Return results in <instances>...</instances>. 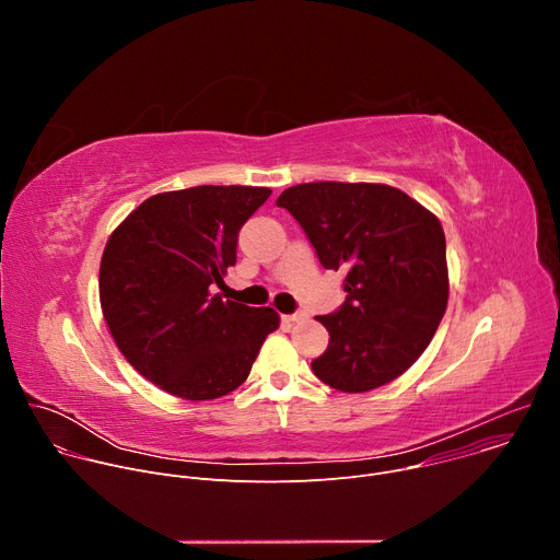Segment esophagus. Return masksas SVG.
Wrapping results in <instances>:
<instances>
[{"mask_svg": "<svg viewBox=\"0 0 560 560\" xmlns=\"http://www.w3.org/2000/svg\"><path fill=\"white\" fill-rule=\"evenodd\" d=\"M283 318H285L288 324H299V322H305L307 314L305 312H294V314H285Z\"/></svg>", "mask_w": 560, "mask_h": 560, "instance_id": "1", "label": "esophagus"}]
</instances>
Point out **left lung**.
<instances>
[{
    "instance_id": "left-lung-1",
    "label": "left lung",
    "mask_w": 560,
    "mask_h": 560,
    "mask_svg": "<svg viewBox=\"0 0 560 560\" xmlns=\"http://www.w3.org/2000/svg\"><path fill=\"white\" fill-rule=\"evenodd\" d=\"M277 206L303 228L322 266L346 275L341 307L316 316L330 343L312 372L341 392L401 376L430 346L447 307L439 219L381 184H299Z\"/></svg>"
}]
</instances>
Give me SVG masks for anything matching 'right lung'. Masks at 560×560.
I'll return each instance as SVG.
<instances>
[{
  "label": "right lung",
  "instance_id": "1",
  "mask_svg": "<svg viewBox=\"0 0 560 560\" xmlns=\"http://www.w3.org/2000/svg\"><path fill=\"white\" fill-rule=\"evenodd\" d=\"M272 195L253 186H197L145 199L110 234L100 299L126 361L188 401L242 385L279 328L270 307L223 301L242 225Z\"/></svg>",
  "mask_w": 560,
  "mask_h": 560
}]
</instances>
